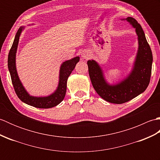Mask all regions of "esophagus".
Instances as JSON below:
<instances>
[{
    "label": "esophagus",
    "instance_id": "esophagus-1",
    "mask_svg": "<svg viewBox=\"0 0 160 160\" xmlns=\"http://www.w3.org/2000/svg\"><path fill=\"white\" fill-rule=\"evenodd\" d=\"M82 58L83 59H88L89 58V53L87 52H84L82 53Z\"/></svg>",
    "mask_w": 160,
    "mask_h": 160
}]
</instances>
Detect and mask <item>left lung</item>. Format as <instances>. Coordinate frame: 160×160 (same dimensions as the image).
I'll use <instances>...</instances> for the list:
<instances>
[{"instance_id":"1","label":"left lung","mask_w":160,"mask_h":160,"mask_svg":"<svg viewBox=\"0 0 160 160\" xmlns=\"http://www.w3.org/2000/svg\"><path fill=\"white\" fill-rule=\"evenodd\" d=\"M135 29L138 48L131 71L116 82L109 83L102 68L96 60L87 61L92 85L99 96L108 102L122 104L142 93L148 86L151 75L152 55L144 32L136 20L131 17L122 18Z\"/></svg>"}]
</instances>
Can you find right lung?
Returning <instances> with one entry per match:
<instances>
[{"mask_svg":"<svg viewBox=\"0 0 160 160\" xmlns=\"http://www.w3.org/2000/svg\"><path fill=\"white\" fill-rule=\"evenodd\" d=\"M25 28V27L21 26L18 29L8 55V69L15 92L20 100L30 106L39 108H49L56 107L64 100L67 91V79L74 69L76 64L79 62L80 57L76 56L70 60L64 61L61 64L59 70L58 84L56 89L52 94L47 96H31L20 80L16 64V52L18 49L19 39Z\"/></svg>","mask_w":160,"mask_h":160,"instance_id":"right-lung-1","label":"right lung"}]
</instances>
